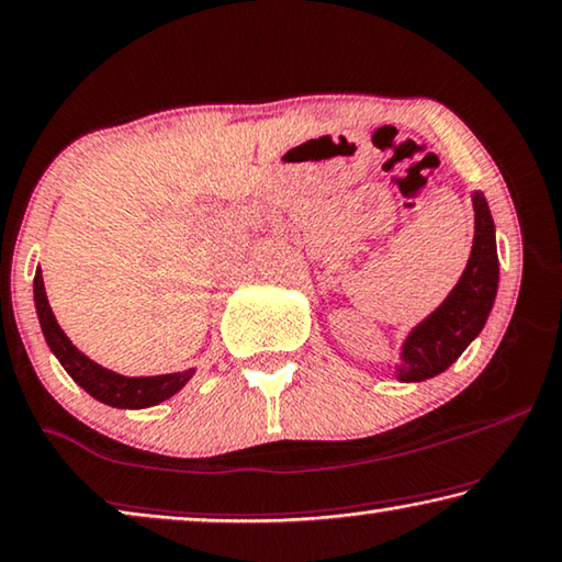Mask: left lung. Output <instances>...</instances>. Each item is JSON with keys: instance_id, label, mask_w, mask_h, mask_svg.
<instances>
[{"instance_id": "left-lung-1", "label": "left lung", "mask_w": 562, "mask_h": 562, "mask_svg": "<svg viewBox=\"0 0 562 562\" xmlns=\"http://www.w3.org/2000/svg\"><path fill=\"white\" fill-rule=\"evenodd\" d=\"M476 233L467 271L449 299L411 331L403 347V362L397 372L405 382H418L443 372L459 360L469 341L482 331L492 312L499 283L497 240L494 221L482 194H474Z\"/></svg>"}]
</instances>
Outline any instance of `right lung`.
Here are the masks:
<instances>
[{
  "instance_id": "add662e5",
  "label": "right lung",
  "mask_w": 562,
  "mask_h": 562,
  "mask_svg": "<svg viewBox=\"0 0 562 562\" xmlns=\"http://www.w3.org/2000/svg\"><path fill=\"white\" fill-rule=\"evenodd\" d=\"M35 306L40 316V327L47 345L58 357L65 372L86 390L88 395H93L95 401L113 408H149L167 397H172L187 380L192 378V370L187 372H172V375H157V378H124L119 372H111L95 364L93 360L80 352L72 341L65 337L60 324L55 322L53 308L47 304L45 296V283L43 273H35Z\"/></svg>"
}]
</instances>
